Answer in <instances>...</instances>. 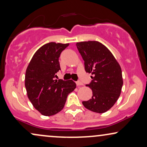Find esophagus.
<instances>
[{
  "label": "esophagus",
  "instance_id": "34e87169",
  "mask_svg": "<svg viewBox=\"0 0 147 147\" xmlns=\"http://www.w3.org/2000/svg\"><path fill=\"white\" fill-rule=\"evenodd\" d=\"M76 84H77V86H80V85H83V83H81V81H77V82H76Z\"/></svg>",
  "mask_w": 147,
  "mask_h": 147
}]
</instances>
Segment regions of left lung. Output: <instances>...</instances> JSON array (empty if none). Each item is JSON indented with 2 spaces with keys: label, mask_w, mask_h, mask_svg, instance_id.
Masks as SVG:
<instances>
[{
  "label": "left lung",
  "mask_w": 147,
  "mask_h": 147,
  "mask_svg": "<svg viewBox=\"0 0 147 147\" xmlns=\"http://www.w3.org/2000/svg\"><path fill=\"white\" fill-rule=\"evenodd\" d=\"M76 45L85 62V71L92 75V81L86 86L92 89L93 96L83 105L93 112H107L121 94L123 82L120 65L101 42L90 40L77 42Z\"/></svg>",
  "instance_id": "1"
}]
</instances>
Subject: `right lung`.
Returning <instances> with one entry per match:
<instances>
[{"mask_svg":"<svg viewBox=\"0 0 147 147\" xmlns=\"http://www.w3.org/2000/svg\"><path fill=\"white\" fill-rule=\"evenodd\" d=\"M69 43L51 42L42 45L33 55L25 75L27 95L33 107L45 116L63 109L68 94L76 88L72 80H54L60 70L59 57Z\"/></svg>","mask_w":147,"mask_h":147,"instance_id":"right-lung-1","label":"right lung"}]
</instances>
